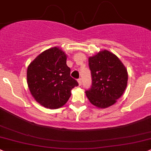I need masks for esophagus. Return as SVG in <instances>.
Returning <instances> with one entry per match:
<instances>
[{"instance_id": "1", "label": "esophagus", "mask_w": 151, "mask_h": 151, "mask_svg": "<svg viewBox=\"0 0 151 151\" xmlns=\"http://www.w3.org/2000/svg\"><path fill=\"white\" fill-rule=\"evenodd\" d=\"M78 84H79V86H81L82 85V79L81 78H78Z\"/></svg>"}]
</instances>
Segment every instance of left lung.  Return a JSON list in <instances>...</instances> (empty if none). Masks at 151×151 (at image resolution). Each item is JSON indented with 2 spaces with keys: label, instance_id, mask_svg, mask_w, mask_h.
Masks as SVG:
<instances>
[{
  "label": "left lung",
  "instance_id": "left-lung-1",
  "mask_svg": "<svg viewBox=\"0 0 151 151\" xmlns=\"http://www.w3.org/2000/svg\"><path fill=\"white\" fill-rule=\"evenodd\" d=\"M91 86L86 94L91 104L105 108L116 103L127 86L128 73L125 66L113 53L107 50L88 58Z\"/></svg>",
  "mask_w": 151,
  "mask_h": 151
}]
</instances>
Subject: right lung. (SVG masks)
<instances>
[{
    "instance_id": "add662e5",
    "label": "right lung",
    "mask_w": 151,
    "mask_h": 151,
    "mask_svg": "<svg viewBox=\"0 0 151 151\" xmlns=\"http://www.w3.org/2000/svg\"><path fill=\"white\" fill-rule=\"evenodd\" d=\"M67 57L57 47L40 54L27 68V84L31 94L43 107L56 109L63 106L71 95V89L78 86L70 76Z\"/></svg>"
}]
</instances>
